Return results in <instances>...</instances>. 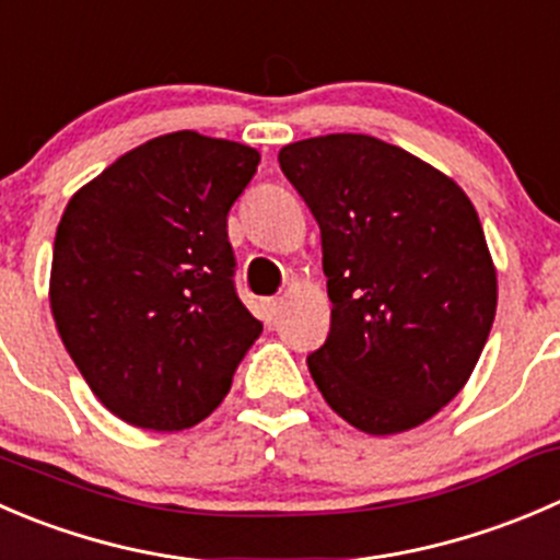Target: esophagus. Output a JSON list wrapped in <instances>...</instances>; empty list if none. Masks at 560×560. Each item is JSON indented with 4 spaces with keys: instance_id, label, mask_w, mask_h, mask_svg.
<instances>
[{
    "instance_id": "1",
    "label": "esophagus",
    "mask_w": 560,
    "mask_h": 560,
    "mask_svg": "<svg viewBox=\"0 0 560 560\" xmlns=\"http://www.w3.org/2000/svg\"><path fill=\"white\" fill-rule=\"evenodd\" d=\"M259 306H262L265 323H273V319L279 317V312H281V301H279V298H265V301L259 303Z\"/></svg>"
}]
</instances>
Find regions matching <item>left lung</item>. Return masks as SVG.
I'll use <instances>...</instances> for the list:
<instances>
[{
  "label": "left lung",
  "mask_w": 560,
  "mask_h": 560,
  "mask_svg": "<svg viewBox=\"0 0 560 560\" xmlns=\"http://www.w3.org/2000/svg\"><path fill=\"white\" fill-rule=\"evenodd\" d=\"M319 224L330 334L308 355L319 394L366 435L430 421L474 374L498 306L479 213L448 175L366 133L279 150Z\"/></svg>",
  "instance_id": "1"
}]
</instances>
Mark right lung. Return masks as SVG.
I'll list each match as a JSON object with an SVG mask.
<instances>
[{"instance_id":"obj_1","label":"right lung","mask_w":560,"mask_h":560,"mask_svg":"<svg viewBox=\"0 0 560 560\" xmlns=\"http://www.w3.org/2000/svg\"><path fill=\"white\" fill-rule=\"evenodd\" d=\"M257 164L246 144L177 130L119 155L70 197L48 301L81 377L125 424H199L262 334L235 295L226 235Z\"/></svg>"}]
</instances>
